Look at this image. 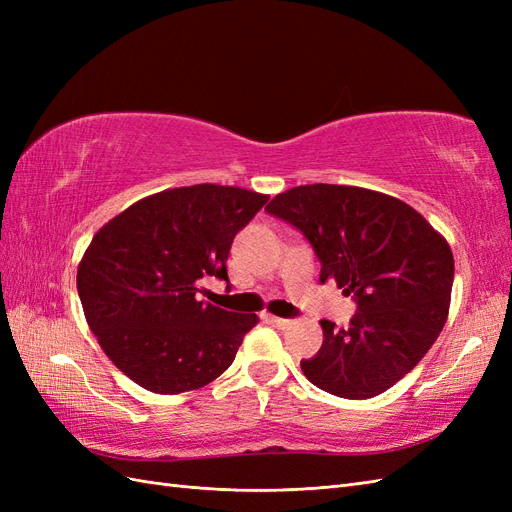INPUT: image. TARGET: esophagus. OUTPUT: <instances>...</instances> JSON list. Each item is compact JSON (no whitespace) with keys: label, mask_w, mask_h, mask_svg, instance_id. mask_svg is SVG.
I'll use <instances>...</instances> for the list:
<instances>
[{"label":"esophagus","mask_w":512,"mask_h":512,"mask_svg":"<svg viewBox=\"0 0 512 512\" xmlns=\"http://www.w3.org/2000/svg\"><path fill=\"white\" fill-rule=\"evenodd\" d=\"M269 320H271L273 327H277V329H286V327H290V324H292V320L280 318V316H269Z\"/></svg>","instance_id":"1"}]
</instances>
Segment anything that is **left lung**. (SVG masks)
Masks as SVG:
<instances>
[{"label": "left lung", "instance_id": "left-lung-1", "mask_svg": "<svg viewBox=\"0 0 512 512\" xmlns=\"http://www.w3.org/2000/svg\"><path fill=\"white\" fill-rule=\"evenodd\" d=\"M267 211L303 232L356 301L348 329L320 320L322 348L301 361L318 389L369 399L391 389L436 342L451 305L453 252L421 213L389 194L314 183L277 194Z\"/></svg>", "mask_w": 512, "mask_h": 512}]
</instances>
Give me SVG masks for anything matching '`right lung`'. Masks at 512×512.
Wrapping results in <instances>:
<instances>
[{
  "mask_svg": "<svg viewBox=\"0 0 512 512\" xmlns=\"http://www.w3.org/2000/svg\"><path fill=\"white\" fill-rule=\"evenodd\" d=\"M269 196L200 183L138 200L91 239L76 273L89 329L123 374L160 395L194 391L235 361L256 314L200 301L228 282L232 239Z\"/></svg>",
  "mask_w": 512,
  "mask_h": 512,
  "instance_id": "right-lung-1",
  "label": "right lung"
}]
</instances>
